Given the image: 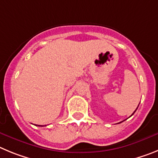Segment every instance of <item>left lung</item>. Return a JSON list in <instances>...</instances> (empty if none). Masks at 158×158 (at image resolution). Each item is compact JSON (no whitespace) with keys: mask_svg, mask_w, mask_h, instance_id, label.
I'll use <instances>...</instances> for the list:
<instances>
[{"mask_svg":"<svg viewBox=\"0 0 158 158\" xmlns=\"http://www.w3.org/2000/svg\"><path fill=\"white\" fill-rule=\"evenodd\" d=\"M137 109H138V108H137ZM137 109H136V110H137ZM136 110H135V111H136ZM135 112H134V113H132V115H133V114H134V113H135ZM132 115H131V116H132ZM120 123H121V122H120Z\"/></svg>","mask_w":158,"mask_h":158,"instance_id":"obj_1","label":"left lung"}]
</instances>
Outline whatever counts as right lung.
I'll list each match as a JSON object with an SVG mask.
<instances>
[{
    "label": "right lung",
    "instance_id": "add662e5",
    "mask_svg": "<svg viewBox=\"0 0 158 158\" xmlns=\"http://www.w3.org/2000/svg\"><path fill=\"white\" fill-rule=\"evenodd\" d=\"M38 126H40V125H38ZM41 127H42V126H41Z\"/></svg>",
    "mask_w": 158,
    "mask_h": 158
}]
</instances>
